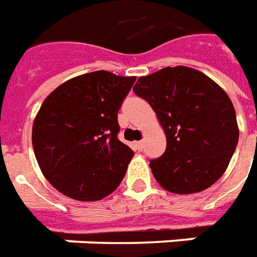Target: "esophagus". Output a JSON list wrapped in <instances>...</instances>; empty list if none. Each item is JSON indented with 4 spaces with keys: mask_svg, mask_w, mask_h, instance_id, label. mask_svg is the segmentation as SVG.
Returning <instances> with one entry per match:
<instances>
[{
    "mask_svg": "<svg viewBox=\"0 0 257 257\" xmlns=\"http://www.w3.org/2000/svg\"><path fill=\"white\" fill-rule=\"evenodd\" d=\"M133 145H134V148L137 149V151H140V152L144 149V141H137V143H134Z\"/></svg>",
    "mask_w": 257,
    "mask_h": 257,
    "instance_id": "esophagus-1",
    "label": "esophagus"
}]
</instances>
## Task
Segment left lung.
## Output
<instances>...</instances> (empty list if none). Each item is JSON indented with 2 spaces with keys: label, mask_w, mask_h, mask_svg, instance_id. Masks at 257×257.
<instances>
[{
  "label": "left lung",
  "mask_w": 257,
  "mask_h": 257,
  "mask_svg": "<svg viewBox=\"0 0 257 257\" xmlns=\"http://www.w3.org/2000/svg\"><path fill=\"white\" fill-rule=\"evenodd\" d=\"M133 91L152 106L166 134L165 154L149 162L156 181L174 194H194L216 183L239 137L223 88L195 69L176 66L140 77Z\"/></svg>",
  "instance_id": "8db88e82"
}]
</instances>
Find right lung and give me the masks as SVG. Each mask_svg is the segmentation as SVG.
<instances>
[{"instance_id": "add662e5", "label": "right lung", "mask_w": 257, "mask_h": 257, "mask_svg": "<svg viewBox=\"0 0 257 257\" xmlns=\"http://www.w3.org/2000/svg\"><path fill=\"white\" fill-rule=\"evenodd\" d=\"M136 77L98 70L59 85L33 124L38 166L56 190L77 201H98L124 177L133 152L117 138V112Z\"/></svg>"}]
</instances>
